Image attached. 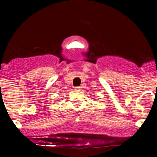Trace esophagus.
I'll return each instance as SVG.
<instances>
[{
	"label": "esophagus",
	"mask_w": 157,
	"mask_h": 157,
	"mask_svg": "<svg viewBox=\"0 0 157 157\" xmlns=\"http://www.w3.org/2000/svg\"><path fill=\"white\" fill-rule=\"evenodd\" d=\"M75 90H82V87L81 86H76Z\"/></svg>",
	"instance_id": "obj_1"
}]
</instances>
